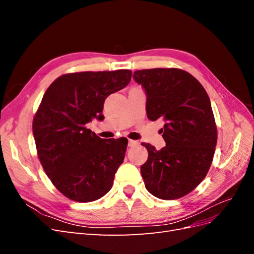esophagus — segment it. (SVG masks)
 <instances>
[{"instance_id": "obj_1", "label": "esophagus", "mask_w": 254, "mask_h": 254, "mask_svg": "<svg viewBox=\"0 0 254 254\" xmlns=\"http://www.w3.org/2000/svg\"><path fill=\"white\" fill-rule=\"evenodd\" d=\"M137 144H139V142L134 141V140H129L128 141V146H129V147H134V146H136Z\"/></svg>"}]
</instances>
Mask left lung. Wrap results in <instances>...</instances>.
<instances>
[{
    "mask_svg": "<svg viewBox=\"0 0 254 254\" xmlns=\"http://www.w3.org/2000/svg\"><path fill=\"white\" fill-rule=\"evenodd\" d=\"M133 78L147 94L150 121L164 119L161 129L166 143L160 150L143 143L148 160L141 166L151 195L173 200L197 188L212 164L217 127L206 91L193 75L176 67L137 70Z\"/></svg>",
    "mask_w": 254,
    "mask_h": 254,
    "instance_id": "8db88e82",
    "label": "left lung"
}]
</instances>
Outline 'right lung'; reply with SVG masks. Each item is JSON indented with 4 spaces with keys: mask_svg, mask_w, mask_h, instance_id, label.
Instances as JSON below:
<instances>
[{
    "mask_svg": "<svg viewBox=\"0 0 254 254\" xmlns=\"http://www.w3.org/2000/svg\"><path fill=\"white\" fill-rule=\"evenodd\" d=\"M130 70L59 76L45 91L33 121L37 155L45 174L66 198L90 202L111 190L128 140L104 139L87 128L102 120L107 96L125 88Z\"/></svg>",
    "mask_w": 254,
    "mask_h": 254,
    "instance_id": "right-lung-1",
    "label": "right lung"
}]
</instances>
